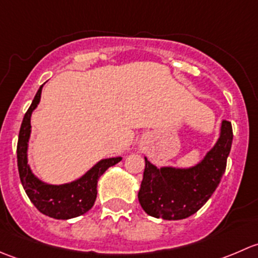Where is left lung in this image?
<instances>
[{
  "label": "left lung",
  "instance_id": "left-lung-1",
  "mask_svg": "<svg viewBox=\"0 0 258 258\" xmlns=\"http://www.w3.org/2000/svg\"><path fill=\"white\" fill-rule=\"evenodd\" d=\"M232 126L223 119L217 142L204 160L188 168H157L145 157L139 201L147 215L163 220H183L201 209L225 173L232 145Z\"/></svg>",
  "mask_w": 258,
  "mask_h": 258
}]
</instances>
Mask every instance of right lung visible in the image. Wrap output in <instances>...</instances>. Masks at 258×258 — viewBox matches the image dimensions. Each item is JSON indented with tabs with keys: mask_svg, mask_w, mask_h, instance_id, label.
I'll list each match as a JSON object with an SVG mask.
<instances>
[{
	"mask_svg": "<svg viewBox=\"0 0 258 258\" xmlns=\"http://www.w3.org/2000/svg\"><path fill=\"white\" fill-rule=\"evenodd\" d=\"M42 87L43 85L38 88L21 124L17 144L18 173L23 189L36 209L43 215L56 220H70L92 209L97 197L98 178L108 167L118 163L122 157H111L98 161L82 177L70 183L48 184L36 177L28 165L27 150L31 135V114L40 103Z\"/></svg>",
	"mask_w": 258,
	"mask_h": 258,
	"instance_id": "1",
	"label": "right lung"
}]
</instances>
